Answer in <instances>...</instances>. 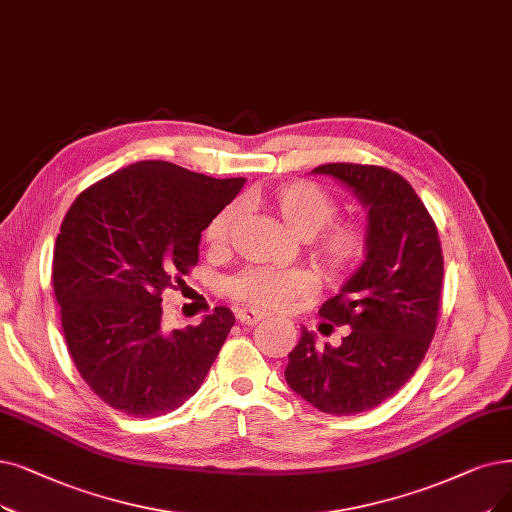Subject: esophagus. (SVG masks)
I'll return each instance as SVG.
<instances>
[{
    "label": "esophagus",
    "mask_w": 512,
    "mask_h": 512,
    "mask_svg": "<svg viewBox=\"0 0 512 512\" xmlns=\"http://www.w3.org/2000/svg\"><path fill=\"white\" fill-rule=\"evenodd\" d=\"M262 319H267V313H260L256 309H239L237 311V321L243 325H256Z\"/></svg>",
    "instance_id": "1"
}]
</instances>
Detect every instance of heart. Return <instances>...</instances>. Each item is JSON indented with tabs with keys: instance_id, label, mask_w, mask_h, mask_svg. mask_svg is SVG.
Segmentation results:
<instances>
[{
	"instance_id": "obj_1",
	"label": "heart",
	"mask_w": 512,
	"mask_h": 512,
	"mask_svg": "<svg viewBox=\"0 0 512 512\" xmlns=\"http://www.w3.org/2000/svg\"><path fill=\"white\" fill-rule=\"evenodd\" d=\"M267 203L285 227L300 237H311L309 248L319 267L334 279L353 275L365 260L370 235L357 218H334L338 203L332 193L311 180H290L267 195ZM237 208H222L208 224L206 241L212 250L229 243ZM229 296L260 309H281L294 300L311 298L319 290V277L311 269L252 267L235 275Z\"/></svg>"
}]
</instances>
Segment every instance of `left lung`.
I'll return each instance as SVG.
<instances>
[{"label":"left lung","mask_w":512,"mask_h":512,"mask_svg":"<svg viewBox=\"0 0 512 512\" xmlns=\"http://www.w3.org/2000/svg\"><path fill=\"white\" fill-rule=\"evenodd\" d=\"M367 208V248L359 271L319 315L351 330L340 346L319 349L311 332L288 355L285 380L319 412L372 410L414 376L437 330L443 254L433 216L410 182L367 163H323Z\"/></svg>","instance_id":"obj_1"}]
</instances>
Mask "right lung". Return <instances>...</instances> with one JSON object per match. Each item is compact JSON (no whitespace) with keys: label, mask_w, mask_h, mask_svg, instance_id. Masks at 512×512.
Returning <instances> with one entry per match:
<instances>
[{"label":"right lung","mask_w":512,"mask_h":512,"mask_svg":"<svg viewBox=\"0 0 512 512\" xmlns=\"http://www.w3.org/2000/svg\"><path fill=\"white\" fill-rule=\"evenodd\" d=\"M245 178L136 161L81 191L54 245L52 285L79 376L117 412L157 418L197 393L235 317L166 332L161 294L199 260L201 231Z\"/></svg>","instance_id":"obj_1"}]
</instances>
